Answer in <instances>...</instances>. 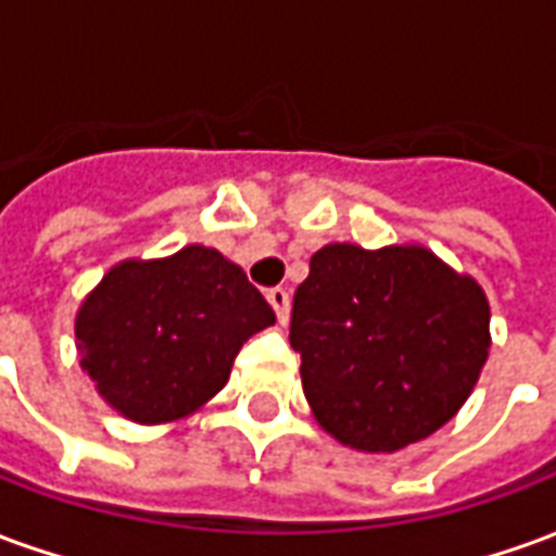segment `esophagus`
<instances>
[{
	"mask_svg": "<svg viewBox=\"0 0 556 556\" xmlns=\"http://www.w3.org/2000/svg\"><path fill=\"white\" fill-rule=\"evenodd\" d=\"M267 303L274 306V313H277L279 325H286L289 321V313H291V298L286 289H270L267 291Z\"/></svg>",
	"mask_w": 556,
	"mask_h": 556,
	"instance_id": "obj_1",
	"label": "esophagus"
}]
</instances>
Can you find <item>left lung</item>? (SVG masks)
Segmentation results:
<instances>
[{
  "mask_svg": "<svg viewBox=\"0 0 556 556\" xmlns=\"http://www.w3.org/2000/svg\"><path fill=\"white\" fill-rule=\"evenodd\" d=\"M489 298L422 243H327L294 291L291 349L318 426L361 453H396L473 393L491 349Z\"/></svg>",
  "mask_w": 556,
  "mask_h": 556,
  "instance_id": "left-lung-1",
  "label": "left lung"
}]
</instances>
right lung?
<instances>
[{
  "instance_id": "add662e5",
  "label": "right lung",
  "mask_w": 556,
  "mask_h": 556,
  "mask_svg": "<svg viewBox=\"0 0 556 556\" xmlns=\"http://www.w3.org/2000/svg\"><path fill=\"white\" fill-rule=\"evenodd\" d=\"M277 321L241 265L190 243L163 258H125L74 318L83 372L130 422L163 426L205 408L235 354Z\"/></svg>"
}]
</instances>
